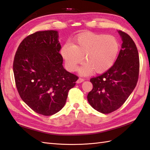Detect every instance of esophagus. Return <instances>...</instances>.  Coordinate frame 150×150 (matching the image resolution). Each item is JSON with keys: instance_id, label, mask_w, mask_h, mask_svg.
<instances>
[{"instance_id": "esophagus-1", "label": "esophagus", "mask_w": 150, "mask_h": 150, "mask_svg": "<svg viewBox=\"0 0 150 150\" xmlns=\"http://www.w3.org/2000/svg\"><path fill=\"white\" fill-rule=\"evenodd\" d=\"M84 81V79H82V78H79L78 80L77 81V83H81V82H82Z\"/></svg>"}]
</instances>
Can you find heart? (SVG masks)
<instances>
[{"instance_id":"obj_1","label":"heart","mask_w":150,"mask_h":150,"mask_svg":"<svg viewBox=\"0 0 150 150\" xmlns=\"http://www.w3.org/2000/svg\"><path fill=\"white\" fill-rule=\"evenodd\" d=\"M120 50V44L116 37L85 32L73 39V44H64L60 54L69 71H75L83 57L86 64L80 69L81 74L88 75L92 71L99 74L113 66Z\"/></svg>"}]
</instances>
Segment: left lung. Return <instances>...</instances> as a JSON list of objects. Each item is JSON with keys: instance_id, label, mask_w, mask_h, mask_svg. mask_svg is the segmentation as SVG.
Returning a JSON list of instances; mask_svg holds the SVG:
<instances>
[{"instance_id": "left-lung-1", "label": "left lung", "mask_w": 150, "mask_h": 150, "mask_svg": "<svg viewBox=\"0 0 150 150\" xmlns=\"http://www.w3.org/2000/svg\"><path fill=\"white\" fill-rule=\"evenodd\" d=\"M122 49L113 66L97 77L90 79L93 89L88 100L95 110L110 113L122 106L135 88L139 75V57L134 41L128 34L119 31Z\"/></svg>"}]
</instances>
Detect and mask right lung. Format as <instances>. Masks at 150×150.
<instances>
[{
  "label": "right lung",
  "mask_w": 150,
  "mask_h": 150,
  "mask_svg": "<svg viewBox=\"0 0 150 150\" xmlns=\"http://www.w3.org/2000/svg\"><path fill=\"white\" fill-rule=\"evenodd\" d=\"M58 32L37 31L22 41L15 53V85L22 100L31 110L52 115L64 106L70 89L79 77L63 68Z\"/></svg>",
  "instance_id": "1"
}]
</instances>
